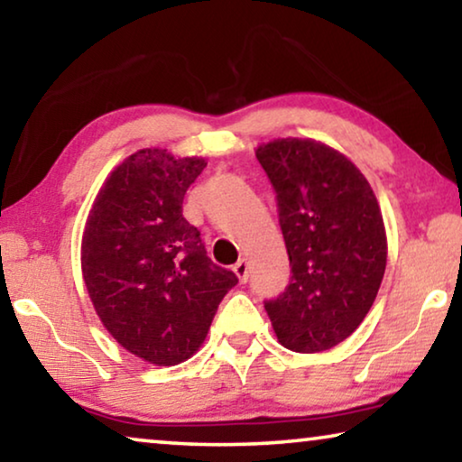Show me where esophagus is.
Listing matches in <instances>:
<instances>
[{"instance_id": "obj_1", "label": "esophagus", "mask_w": 462, "mask_h": 462, "mask_svg": "<svg viewBox=\"0 0 462 462\" xmlns=\"http://www.w3.org/2000/svg\"><path fill=\"white\" fill-rule=\"evenodd\" d=\"M233 271H236V275L239 277V282L248 280V263H245V258H239V261L233 264Z\"/></svg>"}]
</instances>
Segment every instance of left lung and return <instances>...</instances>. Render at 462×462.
Segmentation results:
<instances>
[{"mask_svg": "<svg viewBox=\"0 0 462 462\" xmlns=\"http://www.w3.org/2000/svg\"><path fill=\"white\" fill-rule=\"evenodd\" d=\"M275 189L292 277L264 302L290 351L319 353L349 338L368 315L387 267V233L370 182L349 157L313 138L256 149Z\"/></svg>", "mask_w": 462, "mask_h": 462, "instance_id": "left-lung-1", "label": "left lung"}]
</instances>
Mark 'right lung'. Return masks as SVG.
Segmentation results:
<instances>
[{
	"instance_id": "right-lung-1",
	"label": "right lung",
	"mask_w": 462,
	"mask_h": 462,
	"mask_svg": "<svg viewBox=\"0 0 462 462\" xmlns=\"http://www.w3.org/2000/svg\"><path fill=\"white\" fill-rule=\"evenodd\" d=\"M204 157L141 149L100 187L81 237V273L106 332L132 356L176 365L199 349L237 283L182 217Z\"/></svg>"
}]
</instances>
